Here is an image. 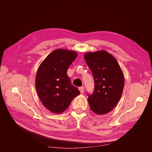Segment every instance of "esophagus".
Wrapping results in <instances>:
<instances>
[{"label":"esophagus","instance_id":"esophagus-1","mask_svg":"<svg viewBox=\"0 0 152 152\" xmlns=\"http://www.w3.org/2000/svg\"><path fill=\"white\" fill-rule=\"evenodd\" d=\"M79 91H80V93H84V87H80L79 88Z\"/></svg>","mask_w":152,"mask_h":152}]
</instances>
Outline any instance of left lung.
Masks as SVG:
<instances>
[{
	"label": "left lung",
	"instance_id": "obj_1",
	"mask_svg": "<svg viewBox=\"0 0 152 152\" xmlns=\"http://www.w3.org/2000/svg\"><path fill=\"white\" fill-rule=\"evenodd\" d=\"M84 59L94 82L93 94H87L90 108L96 114L107 113L117 105L122 94L124 77L121 68L105 50L87 53Z\"/></svg>",
	"mask_w": 152,
	"mask_h": 152
}]
</instances>
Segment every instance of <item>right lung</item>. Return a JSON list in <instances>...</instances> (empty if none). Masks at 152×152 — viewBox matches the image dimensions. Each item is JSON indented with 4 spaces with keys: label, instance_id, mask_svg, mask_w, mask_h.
Instances as JSON below:
<instances>
[{
    "label": "right lung",
    "instance_id": "right-lung-1",
    "mask_svg": "<svg viewBox=\"0 0 152 152\" xmlns=\"http://www.w3.org/2000/svg\"><path fill=\"white\" fill-rule=\"evenodd\" d=\"M77 56L73 50L58 49L45 58L35 77V87L43 105L50 112L66 110L80 91L71 83L67 70Z\"/></svg>",
    "mask_w": 152,
    "mask_h": 152
}]
</instances>
